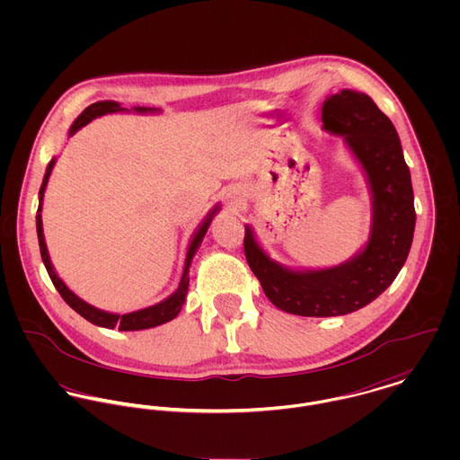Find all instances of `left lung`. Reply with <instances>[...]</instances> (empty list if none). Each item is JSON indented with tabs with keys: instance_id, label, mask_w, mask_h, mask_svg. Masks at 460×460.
<instances>
[{
	"instance_id": "obj_1",
	"label": "left lung",
	"mask_w": 460,
	"mask_h": 460,
	"mask_svg": "<svg viewBox=\"0 0 460 460\" xmlns=\"http://www.w3.org/2000/svg\"><path fill=\"white\" fill-rule=\"evenodd\" d=\"M323 129L341 136L372 203L368 241L345 262L294 269L272 261L246 225L244 253L269 301L292 315L338 317L377 299L403 267L416 225L411 173L392 120L370 95L343 88L323 106Z\"/></svg>"
}]
</instances>
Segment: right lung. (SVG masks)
Masks as SVG:
<instances>
[{
  "label": "right lung",
  "instance_id": "1",
  "mask_svg": "<svg viewBox=\"0 0 460 460\" xmlns=\"http://www.w3.org/2000/svg\"><path fill=\"white\" fill-rule=\"evenodd\" d=\"M139 113V115H155V113H161L159 108H143V106H134L132 110L128 108H122L120 102L117 101H99V102H93L90 104L88 108L83 110V113L72 122L70 129H68V137L74 136L75 132L79 131L81 128H84L86 124H90L92 120L99 119V117H104V115H111V113ZM57 164V157H53L46 168V173H44V179H42V186H40V191H39V208H37V237H39V246H40V255H42V262L48 269V274L53 281V285L57 287V290L60 292V296L64 297L66 305L77 312L83 319H86L88 323L99 326V328L113 329L119 328L120 331H141V329L157 328L161 324H166L170 321H173L181 310H182V305L186 301V294H188V287H190V267L193 262V257L197 255L198 248L210 226V221L214 219V216L221 210V205L216 203L208 214L203 217V221L198 225L197 230L193 232L191 235V241L188 244V252H186V261H184V267H182V274H181V279H179V287L175 288V292H172L166 299L152 305V306H146V308H141V310H136V312H129V314H113V312H106V310H101V308H95L92 306L90 303H86L84 299H81L77 294H74L66 283L64 279L57 274L55 270V265L51 262V257H49V252H48V246H46V239H44V228H42V205H44V193H46V188H48V182H49V177H51V172Z\"/></svg>",
  "mask_w": 460,
  "mask_h": 460
}]
</instances>
